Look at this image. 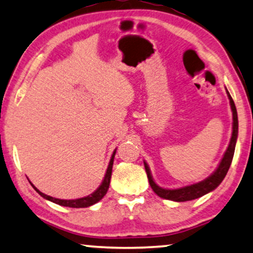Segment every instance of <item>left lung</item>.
Returning <instances> with one entry per match:
<instances>
[{"label":"left lung","instance_id":"8db88e82","mask_svg":"<svg viewBox=\"0 0 253 253\" xmlns=\"http://www.w3.org/2000/svg\"><path fill=\"white\" fill-rule=\"evenodd\" d=\"M227 95L229 97V100H230V106L232 111V134H231L230 142H229V146L223 155V158L221 160L220 166H218L217 169L215 170L210 177L206 178V179L203 181H200V183L188 185V186H185L181 188H174V190H168V188L160 187L156 183H155L153 180V177H151L150 174L149 168H148L147 163L144 162V168H146L148 180H149V184L151 188H153V191L158 195V197L163 198V199L178 201V203L193 200V199H197V198L203 197L205 194H207L208 192L215 190V188L222 183V180L224 179L225 174H227L229 168H230L232 157H234L235 146H236L237 135H238V118H237L236 106H235L234 100H232L228 90H227Z\"/></svg>","mask_w":253,"mask_h":253}]
</instances>
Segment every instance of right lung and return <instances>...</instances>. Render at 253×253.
<instances>
[{
  "label": "right lung",
  "mask_w": 253,
  "mask_h": 253,
  "mask_svg": "<svg viewBox=\"0 0 253 253\" xmlns=\"http://www.w3.org/2000/svg\"><path fill=\"white\" fill-rule=\"evenodd\" d=\"M114 155H116V150L113 151L112 154V157H111L110 160V163H109V167H107V170H106V173H105V177H104V180L103 183L100 184V186L97 188V190L93 192L92 194L87 195V197H84V198H80V199H75V200H62V199H56V198H53V197H49V195L47 194H43L40 192L38 188H37L35 185L32 183H30L33 186V188L38 192V193L42 195V198H45V199L52 201V203L56 204V205H60V206H65V207H72V208H84V207H89L91 206V205H95L96 203H98L99 200H102V198L104 195L106 194L107 190H109V186H110V180H111V174H112V167H113V160H114Z\"/></svg>",
  "instance_id": "add662e5"
}]
</instances>
